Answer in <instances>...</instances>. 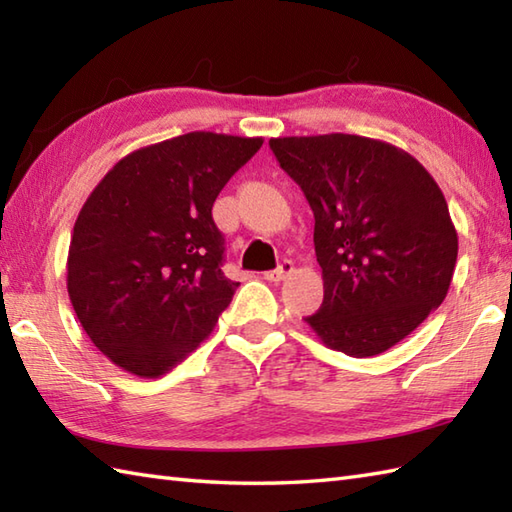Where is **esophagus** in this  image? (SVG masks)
<instances>
[{
    "label": "esophagus",
    "mask_w": 512,
    "mask_h": 512,
    "mask_svg": "<svg viewBox=\"0 0 512 512\" xmlns=\"http://www.w3.org/2000/svg\"><path fill=\"white\" fill-rule=\"evenodd\" d=\"M292 270H295V264L290 262V259H284L275 270H268V273H264V279L273 281V284H279V281H284L288 275H292Z\"/></svg>",
    "instance_id": "1"
}]
</instances>
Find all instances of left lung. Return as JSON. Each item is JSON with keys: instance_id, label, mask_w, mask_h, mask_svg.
<instances>
[{"instance_id": "1", "label": "left lung", "mask_w": 512, "mask_h": 512, "mask_svg": "<svg viewBox=\"0 0 512 512\" xmlns=\"http://www.w3.org/2000/svg\"><path fill=\"white\" fill-rule=\"evenodd\" d=\"M270 149L314 213L323 303L306 323L336 352L383 354L449 292L458 233L440 187L383 140L288 136Z\"/></svg>"}]
</instances>
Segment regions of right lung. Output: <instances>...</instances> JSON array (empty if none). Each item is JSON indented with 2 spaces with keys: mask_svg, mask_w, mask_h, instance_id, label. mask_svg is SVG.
I'll return each instance as SVG.
<instances>
[{
  "mask_svg": "<svg viewBox=\"0 0 512 512\" xmlns=\"http://www.w3.org/2000/svg\"><path fill=\"white\" fill-rule=\"evenodd\" d=\"M262 138L191 132L118 160L74 222L68 295L125 372L158 378L211 334L237 281L222 270L213 202Z\"/></svg>",
  "mask_w": 512,
  "mask_h": 512,
  "instance_id": "add662e5",
  "label": "right lung"
}]
</instances>
